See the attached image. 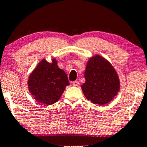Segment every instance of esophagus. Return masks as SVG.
Segmentation results:
<instances>
[{
  "label": "esophagus",
  "mask_w": 147,
  "mask_h": 147,
  "mask_svg": "<svg viewBox=\"0 0 147 147\" xmlns=\"http://www.w3.org/2000/svg\"><path fill=\"white\" fill-rule=\"evenodd\" d=\"M72 85L74 86H78V85H79V82L77 81V80H75V81H74L73 83H72Z\"/></svg>",
  "instance_id": "esophagus-1"
}]
</instances>
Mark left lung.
Segmentation results:
<instances>
[{
    "label": "left lung",
    "instance_id": "left-lung-1",
    "mask_svg": "<svg viewBox=\"0 0 147 147\" xmlns=\"http://www.w3.org/2000/svg\"><path fill=\"white\" fill-rule=\"evenodd\" d=\"M86 82L81 86L85 96L92 103L102 106L110 102L117 94L120 82L109 62L99 55L91 57L85 71Z\"/></svg>",
    "mask_w": 147,
    "mask_h": 147
}]
</instances>
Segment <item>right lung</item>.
<instances>
[{
  "mask_svg": "<svg viewBox=\"0 0 147 147\" xmlns=\"http://www.w3.org/2000/svg\"><path fill=\"white\" fill-rule=\"evenodd\" d=\"M57 64L55 59L52 63L42 59L29 78V92L42 105H50L57 102L66 86L69 85L67 74Z\"/></svg>",
  "mask_w": 147,
  "mask_h": 147,
  "instance_id": "right-lung-1",
  "label": "right lung"
}]
</instances>
